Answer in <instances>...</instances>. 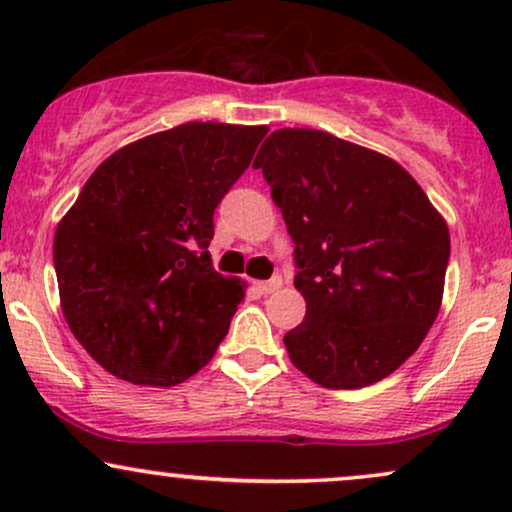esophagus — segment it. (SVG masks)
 Returning a JSON list of instances; mask_svg holds the SVG:
<instances>
[{
  "label": "esophagus",
  "instance_id": "obj_1",
  "mask_svg": "<svg viewBox=\"0 0 512 512\" xmlns=\"http://www.w3.org/2000/svg\"><path fill=\"white\" fill-rule=\"evenodd\" d=\"M281 286V276H274L269 281H255V289L260 293H274Z\"/></svg>",
  "mask_w": 512,
  "mask_h": 512
}]
</instances>
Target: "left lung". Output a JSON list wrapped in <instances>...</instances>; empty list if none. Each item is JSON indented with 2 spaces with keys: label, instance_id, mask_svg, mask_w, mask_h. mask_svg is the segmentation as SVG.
<instances>
[{
  "label": "left lung",
  "instance_id": "1",
  "mask_svg": "<svg viewBox=\"0 0 512 512\" xmlns=\"http://www.w3.org/2000/svg\"><path fill=\"white\" fill-rule=\"evenodd\" d=\"M252 168L296 245L305 320L284 337L293 366L330 390L387 378L438 317L443 216L397 161L320 129H276Z\"/></svg>",
  "mask_w": 512,
  "mask_h": 512
}]
</instances>
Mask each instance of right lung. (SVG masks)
<instances>
[{
	"instance_id": "right-lung-1",
	"label": "right lung",
	"mask_w": 512,
	"mask_h": 512,
	"mask_svg": "<svg viewBox=\"0 0 512 512\" xmlns=\"http://www.w3.org/2000/svg\"><path fill=\"white\" fill-rule=\"evenodd\" d=\"M267 127L187 122L93 170L52 245L62 313L115 378L170 387L209 363L245 291L214 269V209Z\"/></svg>"
}]
</instances>
